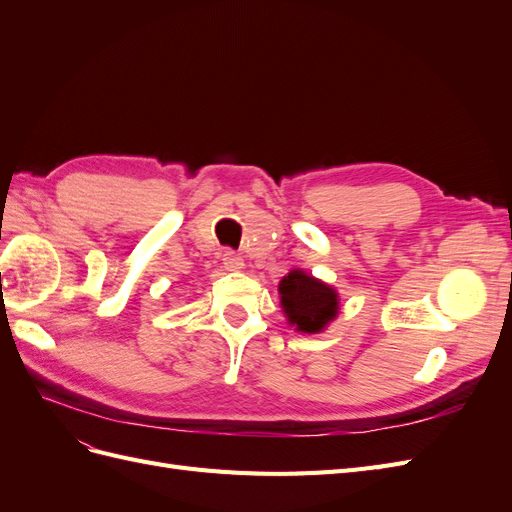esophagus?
Returning <instances> with one entry per match:
<instances>
[{
	"label": "esophagus",
	"mask_w": 512,
	"mask_h": 512,
	"mask_svg": "<svg viewBox=\"0 0 512 512\" xmlns=\"http://www.w3.org/2000/svg\"><path fill=\"white\" fill-rule=\"evenodd\" d=\"M222 265H224L226 271H241L243 269V258L235 252H224Z\"/></svg>",
	"instance_id": "esophagus-1"
}]
</instances>
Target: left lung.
Returning a JSON list of instances; mask_svg holds the SVG:
<instances>
[{
	"label": "left lung",
	"instance_id": "obj_1",
	"mask_svg": "<svg viewBox=\"0 0 512 512\" xmlns=\"http://www.w3.org/2000/svg\"><path fill=\"white\" fill-rule=\"evenodd\" d=\"M277 292L288 324L299 333H322L339 314V292L303 269L284 275Z\"/></svg>",
	"mask_w": 512,
	"mask_h": 512
}]
</instances>
